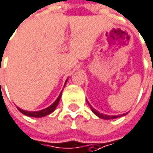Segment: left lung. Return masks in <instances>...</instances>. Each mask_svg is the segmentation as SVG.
I'll list each match as a JSON object with an SVG mask.
<instances>
[{
    "label": "left lung",
    "mask_w": 153,
    "mask_h": 153,
    "mask_svg": "<svg viewBox=\"0 0 153 153\" xmlns=\"http://www.w3.org/2000/svg\"><path fill=\"white\" fill-rule=\"evenodd\" d=\"M88 104H89V106H90V108H91L92 111H93L94 114L96 115L97 117H101V118H102V119H114V118H117V117H123V116H125V115L127 114V113H125V114L117 115V116H109V115L102 114V113L98 112L95 109H94V108L90 105V103H89V102H88Z\"/></svg>",
    "instance_id": "left-lung-1"
}]
</instances>
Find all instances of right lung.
Segmentation results:
<instances>
[{
    "mask_svg": "<svg viewBox=\"0 0 153 153\" xmlns=\"http://www.w3.org/2000/svg\"><path fill=\"white\" fill-rule=\"evenodd\" d=\"M67 81H68V79L66 80L65 84L67 83ZM61 94H62V92L59 94V97L57 98V100H56L51 106H49V107H47V108H45V109H43V110H42V111H27L21 110L20 108H18V110H19L22 114L26 115V116H28V117H45V116L51 114V112H53V111H55L56 107L58 106V104H59V100H60V97H61Z\"/></svg>",
    "mask_w": 153,
    "mask_h": 153,
    "instance_id": "right-lung-1",
    "label": "right lung"
}]
</instances>
